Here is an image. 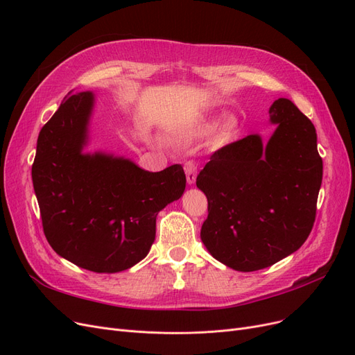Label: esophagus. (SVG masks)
Returning a JSON list of instances; mask_svg holds the SVG:
<instances>
[{
	"label": "esophagus",
	"mask_w": 355,
	"mask_h": 355,
	"mask_svg": "<svg viewBox=\"0 0 355 355\" xmlns=\"http://www.w3.org/2000/svg\"><path fill=\"white\" fill-rule=\"evenodd\" d=\"M184 173H186L189 184H194V181H196V174H198V164L194 161H187L184 164Z\"/></svg>",
	"instance_id": "obj_1"
}]
</instances>
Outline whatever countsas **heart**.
I'll return each instance as SVG.
<instances>
[{
  "label": "heart",
  "instance_id": "b5f03b06",
  "mask_svg": "<svg viewBox=\"0 0 355 355\" xmlns=\"http://www.w3.org/2000/svg\"><path fill=\"white\" fill-rule=\"evenodd\" d=\"M214 128H215V122L214 121H207V122H202V123L196 125V127L190 130L187 134H189V137H202V135H207V134L212 132ZM236 128H237L236 121H233V119L227 121L220 130V137L224 140L230 139V137L234 134Z\"/></svg>",
  "mask_w": 355,
  "mask_h": 355
}]
</instances>
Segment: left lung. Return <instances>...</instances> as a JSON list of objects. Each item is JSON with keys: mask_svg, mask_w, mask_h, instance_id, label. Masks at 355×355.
I'll return each instance as SVG.
<instances>
[{"mask_svg": "<svg viewBox=\"0 0 355 355\" xmlns=\"http://www.w3.org/2000/svg\"><path fill=\"white\" fill-rule=\"evenodd\" d=\"M276 131L216 150L196 178L207 194L200 239L209 254L237 271H257L298 250L315 221L323 161L313 122L288 98L270 107Z\"/></svg>", "mask_w": 355, "mask_h": 355, "instance_id": "8db88e82", "label": "left lung"}]
</instances>
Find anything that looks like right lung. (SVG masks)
<instances>
[{"instance_id":"1","label":"right lung","mask_w":355,"mask_h":355,"mask_svg":"<svg viewBox=\"0 0 355 355\" xmlns=\"http://www.w3.org/2000/svg\"><path fill=\"white\" fill-rule=\"evenodd\" d=\"M94 106L89 91L69 94L38 135L32 165L44 234L57 255L94 272L140 262L156 236V216L186 189L181 165L159 173L130 159L84 153Z\"/></svg>"}]
</instances>
